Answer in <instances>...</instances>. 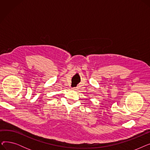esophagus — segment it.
I'll return each mask as SVG.
<instances>
[{
	"mask_svg": "<svg viewBox=\"0 0 150 150\" xmlns=\"http://www.w3.org/2000/svg\"><path fill=\"white\" fill-rule=\"evenodd\" d=\"M73 89H75V90H76V88H74Z\"/></svg>",
	"mask_w": 150,
	"mask_h": 150,
	"instance_id": "obj_1",
	"label": "esophagus"
}]
</instances>
